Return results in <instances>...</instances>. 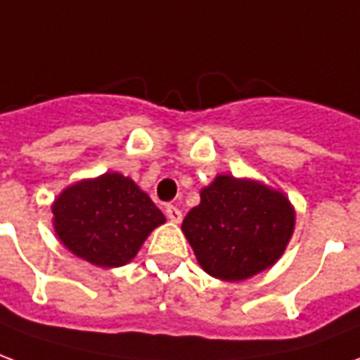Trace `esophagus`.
I'll return each instance as SVG.
<instances>
[{"label":"esophagus","instance_id":"34e87169","mask_svg":"<svg viewBox=\"0 0 360 360\" xmlns=\"http://www.w3.org/2000/svg\"><path fill=\"white\" fill-rule=\"evenodd\" d=\"M167 217L170 223H180V221H182V211L176 207V205H168Z\"/></svg>","mask_w":360,"mask_h":360}]
</instances>
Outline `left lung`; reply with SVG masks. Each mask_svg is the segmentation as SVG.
<instances>
[{"mask_svg":"<svg viewBox=\"0 0 360 360\" xmlns=\"http://www.w3.org/2000/svg\"><path fill=\"white\" fill-rule=\"evenodd\" d=\"M182 223L201 269L221 281H244L277 264L295 233L289 198L254 178L217 174Z\"/></svg>","mask_w":360,"mask_h":360,"instance_id":"1","label":"left lung"}]
</instances>
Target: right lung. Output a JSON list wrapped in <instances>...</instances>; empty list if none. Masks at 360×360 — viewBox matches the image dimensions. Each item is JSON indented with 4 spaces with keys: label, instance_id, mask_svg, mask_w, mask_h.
<instances>
[{
    "label": "right lung",
    "instance_id": "1",
    "mask_svg": "<svg viewBox=\"0 0 360 360\" xmlns=\"http://www.w3.org/2000/svg\"><path fill=\"white\" fill-rule=\"evenodd\" d=\"M56 236L73 256L98 267L129 264L167 219L153 200L120 172L83 178L52 203Z\"/></svg>",
    "mask_w": 360,
    "mask_h": 360
}]
</instances>
